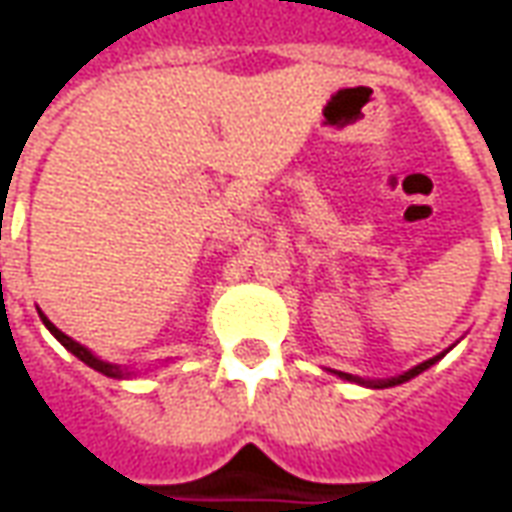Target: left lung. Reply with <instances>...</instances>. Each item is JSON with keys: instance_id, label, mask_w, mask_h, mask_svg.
I'll list each match as a JSON object with an SVG mask.
<instances>
[{"instance_id": "1", "label": "left lung", "mask_w": 512, "mask_h": 512, "mask_svg": "<svg viewBox=\"0 0 512 512\" xmlns=\"http://www.w3.org/2000/svg\"><path fill=\"white\" fill-rule=\"evenodd\" d=\"M439 359H441V356H433V359H428V362H422V365L411 367V370H408V373H403V376H397V378H389V381H373V384H370V381H367V384H370V386H378V389H384V386H395V384H403V381H408V378L419 376V373H422V370H428L430 365H436V362H439ZM340 376H343V378H351V381H359V378L348 376V373H340ZM362 384H365V381H362Z\"/></svg>"}]
</instances>
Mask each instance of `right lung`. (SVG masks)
Returning a JSON list of instances; mask_svg holds the SVG:
<instances>
[{
    "label": "right lung",
    "mask_w": 512,
    "mask_h": 512,
    "mask_svg": "<svg viewBox=\"0 0 512 512\" xmlns=\"http://www.w3.org/2000/svg\"><path fill=\"white\" fill-rule=\"evenodd\" d=\"M40 318H43V323H46V329H49V332L54 334V337H57V340H60V343L65 345V348H68V351H71L73 356H79L84 365H90V367H93V370H98V373H104V376H109V378L128 376L126 370H123V367H120V365H109V362H101V359L90 354V351H87L84 345H79V343H76V340H71L68 334H62L60 329H57V326H54V323H51L49 318H46V315H43V312H40Z\"/></svg>",
    "instance_id": "add662e5"
}]
</instances>
